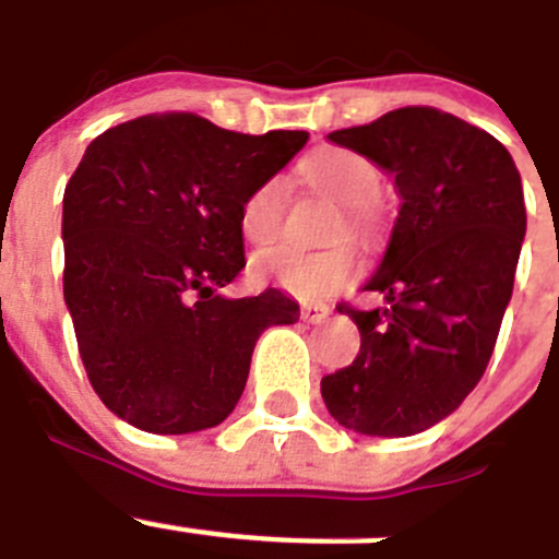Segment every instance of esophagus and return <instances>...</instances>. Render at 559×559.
Segmentation results:
<instances>
[{
  "label": "esophagus",
  "instance_id": "1",
  "mask_svg": "<svg viewBox=\"0 0 559 559\" xmlns=\"http://www.w3.org/2000/svg\"><path fill=\"white\" fill-rule=\"evenodd\" d=\"M329 314H331V309L325 304H304V306H300V317H304L306 323H311V325L325 323V320H329Z\"/></svg>",
  "mask_w": 559,
  "mask_h": 559
}]
</instances>
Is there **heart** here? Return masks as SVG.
I'll return each instance as SVG.
<instances>
[{
  "label": "heart",
  "mask_w": 559,
  "mask_h": 559,
  "mask_svg": "<svg viewBox=\"0 0 559 559\" xmlns=\"http://www.w3.org/2000/svg\"><path fill=\"white\" fill-rule=\"evenodd\" d=\"M300 178L311 192L340 203V217L331 228V239H342L325 250L270 248L255 255V278L278 286L298 300H323L336 295L356 278L361 267L359 250L345 236H359L361 242L376 245L384 236V214L379 209L381 169L376 160L356 150L320 147L300 164ZM289 189L286 180L273 175L245 194L239 205V230L248 242L270 245L281 236Z\"/></svg>",
  "instance_id": "1"
}]
</instances>
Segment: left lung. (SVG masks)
I'll list each match as a JSON object with an SVG mask.
<instances>
[{"mask_svg": "<svg viewBox=\"0 0 559 559\" xmlns=\"http://www.w3.org/2000/svg\"><path fill=\"white\" fill-rule=\"evenodd\" d=\"M329 139L386 169L404 203L365 286L384 306H336L361 348L320 392L345 429L409 437L449 417L485 376L526 234L521 175L499 139L429 105Z\"/></svg>", "mask_w": 559, "mask_h": 559, "instance_id": "8db88e82", "label": "left lung"}]
</instances>
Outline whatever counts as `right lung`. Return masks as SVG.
<instances>
[{"mask_svg":"<svg viewBox=\"0 0 559 559\" xmlns=\"http://www.w3.org/2000/svg\"><path fill=\"white\" fill-rule=\"evenodd\" d=\"M306 139L173 110L117 124L85 150L63 192V298L94 392L135 429L223 424L261 331L298 323L281 289L236 300L219 289L245 267V194Z\"/></svg>","mask_w":559,"mask_h":559,"instance_id":"right-lung-1","label":"right lung"}]
</instances>
